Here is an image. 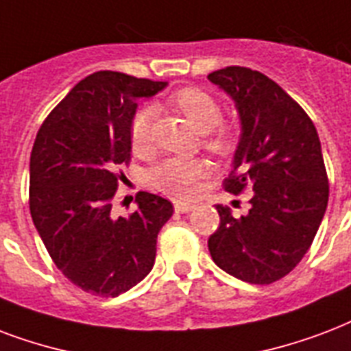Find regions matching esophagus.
<instances>
[{"label": "esophagus", "instance_id": "obj_1", "mask_svg": "<svg viewBox=\"0 0 351 351\" xmlns=\"http://www.w3.org/2000/svg\"><path fill=\"white\" fill-rule=\"evenodd\" d=\"M193 210V204H189V202H182V200H175V211L178 213H187V211Z\"/></svg>", "mask_w": 351, "mask_h": 351}]
</instances>
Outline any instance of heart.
Instances as JSON below:
<instances>
[{
	"mask_svg": "<svg viewBox=\"0 0 351 351\" xmlns=\"http://www.w3.org/2000/svg\"><path fill=\"white\" fill-rule=\"evenodd\" d=\"M176 110L191 121L202 132V147L217 156H228L235 147V130L232 125L221 121V104L211 93L202 88H182L169 97ZM152 123L154 108L143 104L134 112L128 125V141L136 154H147L152 145ZM208 167L202 160H180L169 158L147 173V184L158 191L187 199L197 191L200 178H204Z\"/></svg>",
	"mask_w": 351,
	"mask_h": 351,
	"instance_id": "b5f03b06",
	"label": "heart"
}]
</instances>
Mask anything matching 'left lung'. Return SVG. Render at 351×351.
Instances as JSON below:
<instances>
[{
  "label": "left lung",
  "instance_id": "1",
  "mask_svg": "<svg viewBox=\"0 0 351 351\" xmlns=\"http://www.w3.org/2000/svg\"><path fill=\"white\" fill-rule=\"evenodd\" d=\"M235 101L241 141L223 186L250 191L247 215L217 206L208 248L224 272L269 285L293 271L311 247L330 197L317 128L300 104L267 75L228 66L208 75Z\"/></svg>",
  "mask_w": 351,
  "mask_h": 351
}]
</instances>
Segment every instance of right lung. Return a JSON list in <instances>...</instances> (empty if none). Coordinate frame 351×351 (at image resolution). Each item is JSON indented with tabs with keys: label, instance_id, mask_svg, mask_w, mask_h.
Returning a JSON list of instances; mask_svg holds the SVG:
<instances>
[{
	"label": "right lung",
	"instance_id": "obj_1",
	"mask_svg": "<svg viewBox=\"0 0 351 351\" xmlns=\"http://www.w3.org/2000/svg\"><path fill=\"white\" fill-rule=\"evenodd\" d=\"M167 82L119 71L82 79L42 123L29 176L31 217L53 263L77 287L117 296L151 272L156 237L173 215L160 195L140 191L138 210L114 213L119 165L130 164L128 125L136 99Z\"/></svg>",
	"mask_w": 351,
	"mask_h": 351
}]
</instances>
